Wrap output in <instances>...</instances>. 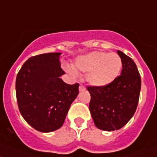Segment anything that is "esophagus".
<instances>
[{
    "instance_id": "1",
    "label": "esophagus",
    "mask_w": 157,
    "mask_h": 157,
    "mask_svg": "<svg viewBox=\"0 0 157 157\" xmlns=\"http://www.w3.org/2000/svg\"><path fill=\"white\" fill-rule=\"evenodd\" d=\"M78 90H79V91H84V90H86V88L82 85H80L79 87H78Z\"/></svg>"
}]
</instances>
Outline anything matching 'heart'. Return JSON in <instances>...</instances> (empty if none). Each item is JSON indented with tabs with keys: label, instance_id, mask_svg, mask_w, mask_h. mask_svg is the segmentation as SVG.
I'll list each match as a JSON object with an SVG mask.
<instances>
[{
	"label": "heart",
	"instance_id": "obj_1",
	"mask_svg": "<svg viewBox=\"0 0 157 157\" xmlns=\"http://www.w3.org/2000/svg\"><path fill=\"white\" fill-rule=\"evenodd\" d=\"M122 59L116 53L93 51L78 56L75 62V69L88 73L86 81L95 87H104L120 75L122 69ZM72 66H67L65 70L72 76L77 75V71Z\"/></svg>",
	"mask_w": 157,
	"mask_h": 157
}]
</instances>
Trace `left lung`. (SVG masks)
<instances>
[{"instance_id":"8db88e82","label":"left lung","mask_w":157,"mask_h":157,"mask_svg":"<svg viewBox=\"0 0 157 157\" xmlns=\"http://www.w3.org/2000/svg\"><path fill=\"white\" fill-rule=\"evenodd\" d=\"M122 59L120 75L104 87L89 86V109L94 125L101 130H119L134 116L141 87V78L134 61L120 50Z\"/></svg>"}]
</instances>
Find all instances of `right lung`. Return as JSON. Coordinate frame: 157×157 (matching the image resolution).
Segmentation results:
<instances>
[{"label": "right lung", "instance_id": "right-lung-1", "mask_svg": "<svg viewBox=\"0 0 157 157\" xmlns=\"http://www.w3.org/2000/svg\"><path fill=\"white\" fill-rule=\"evenodd\" d=\"M62 53H48L29 58L16 78L19 111L32 128L50 132L63 126L71 103L78 94L79 84L69 85L61 76Z\"/></svg>", "mask_w": 157, "mask_h": 157}]
</instances>
